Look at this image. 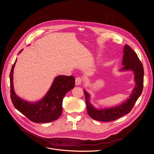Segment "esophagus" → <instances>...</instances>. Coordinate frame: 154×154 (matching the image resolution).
<instances>
[{
    "label": "esophagus",
    "instance_id": "34e87169",
    "mask_svg": "<svg viewBox=\"0 0 154 154\" xmlns=\"http://www.w3.org/2000/svg\"><path fill=\"white\" fill-rule=\"evenodd\" d=\"M83 80L81 77H79L75 79V85H80L82 83Z\"/></svg>",
    "mask_w": 154,
    "mask_h": 154
}]
</instances>
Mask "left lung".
Returning <instances> with one entry per match:
<instances>
[{
    "instance_id": "8db88e82",
    "label": "left lung",
    "mask_w": 154,
    "mask_h": 154,
    "mask_svg": "<svg viewBox=\"0 0 154 154\" xmlns=\"http://www.w3.org/2000/svg\"><path fill=\"white\" fill-rule=\"evenodd\" d=\"M122 65L120 71L132 70L135 74V86L129 99L119 106L104 109L94 108L89 102L90 95L84 90L85 94L87 111L88 115L94 120L102 122H110L118 119L129 113L134 107L139 97L140 96L143 87L144 71L143 65L139 59L137 53L129 45H125L123 50Z\"/></svg>"
}]
</instances>
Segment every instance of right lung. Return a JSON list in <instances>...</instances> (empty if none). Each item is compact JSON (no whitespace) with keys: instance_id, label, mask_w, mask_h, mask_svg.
Instances as JSON below:
<instances>
[{"instance_id":"1","label":"right lung","mask_w":154,"mask_h":154,"mask_svg":"<svg viewBox=\"0 0 154 154\" xmlns=\"http://www.w3.org/2000/svg\"><path fill=\"white\" fill-rule=\"evenodd\" d=\"M16 61L17 60L10 73L11 98L15 107L28 119L35 123H48L58 119L62 113L63 99L75 85L74 77L72 75L57 76L42 99L35 103L28 102L17 97L14 90L13 73Z\"/></svg>"}]
</instances>
